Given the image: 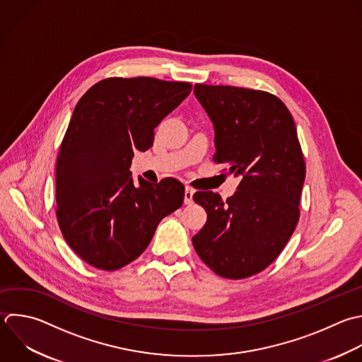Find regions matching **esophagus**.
<instances>
[{"label":"esophagus","instance_id":"esophagus-1","mask_svg":"<svg viewBox=\"0 0 362 362\" xmlns=\"http://www.w3.org/2000/svg\"><path fill=\"white\" fill-rule=\"evenodd\" d=\"M192 195H194V189L189 188V187H187V188H185V194H184V202H185L187 205H191V204H192Z\"/></svg>","mask_w":362,"mask_h":362}]
</instances>
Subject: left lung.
<instances>
[{
	"instance_id": "1",
	"label": "left lung",
	"mask_w": 362,
	"mask_h": 362,
	"mask_svg": "<svg viewBox=\"0 0 362 362\" xmlns=\"http://www.w3.org/2000/svg\"><path fill=\"white\" fill-rule=\"evenodd\" d=\"M194 93L214 123V161L240 182L226 201L194 194L208 218L192 245L218 276L246 279L281 253L298 222L305 163L296 124L269 92L197 83Z\"/></svg>"
}]
</instances>
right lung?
I'll return each instance as SVG.
<instances>
[{"instance_id": "right-lung-1", "label": "right lung", "mask_w": 362, "mask_h": 362, "mask_svg": "<svg viewBox=\"0 0 362 362\" xmlns=\"http://www.w3.org/2000/svg\"><path fill=\"white\" fill-rule=\"evenodd\" d=\"M191 89L189 82L107 78L78 102L57 160V219L90 266L112 272L132 263L182 205L178 180L134 184L130 167L134 150L153 146L154 129Z\"/></svg>"}]
</instances>
